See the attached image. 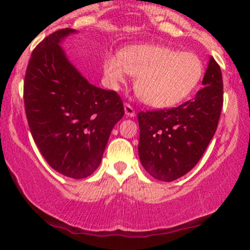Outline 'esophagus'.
<instances>
[{
    "mask_svg": "<svg viewBox=\"0 0 250 250\" xmlns=\"http://www.w3.org/2000/svg\"><path fill=\"white\" fill-rule=\"evenodd\" d=\"M125 113L128 117H134L135 109L133 108V105H130L129 103H125Z\"/></svg>",
    "mask_w": 250,
    "mask_h": 250,
    "instance_id": "esophagus-1",
    "label": "esophagus"
}]
</instances>
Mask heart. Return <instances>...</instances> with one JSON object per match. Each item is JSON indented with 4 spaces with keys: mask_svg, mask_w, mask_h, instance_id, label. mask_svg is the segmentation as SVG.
Returning a JSON list of instances; mask_svg holds the SVG:
<instances>
[{
    "mask_svg": "<svg viewBox=\"0 0 250 250\" xmlns=\"http://www.w3.org/2000/svg\"><path fill=\"white\" fill-rule=\"evenodd\" d=\"M205 64L194 51H177L162 45H133L123 49L120 57L107 56L103 74L108 85L116 88L128 74L136 76L135 90L147 104L157 108L173 107L197 88Z\"/></svg>",
    "mask_w": 250,
    "mask_h": 250,
    "instance_id": "obj_1",
    "label": "heart"
}]
</instances>
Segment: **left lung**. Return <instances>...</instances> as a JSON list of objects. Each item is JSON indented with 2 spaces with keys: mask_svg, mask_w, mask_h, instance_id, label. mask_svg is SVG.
Segmentation results:
<instances>
[{
  "mask_svg": "<svg viewBox=\"0 0 250 250\" xmlns=\"http://www.w3.org/2000/svg\"><path fill=\"white\" fill-rule=\"evenodd\" d=\"M202 84L179 107L137 114L140 161L154 179L170 182L187 174L213 139L223 104L222 73L213 57Z\"/></svg>",
  "mask_w": 250,
  "mask_h": 250,
  "instance_id": "left-lung-1",
  "label": "left lung"
}]
</instances>
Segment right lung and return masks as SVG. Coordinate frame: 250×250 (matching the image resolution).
<instances>
[{
  "mask_svg": "<svg viewBox=\"0 0 250 250\" xmlns=\"http://www.w3.org/2000/svg\"><path fill=\"white\" fill-rule=\"evenodd\" d=\"M73 33L57 30L34 49L23 99L30 133L48 165L64 176L84 179L101 163L125 109L116 91L90 84L67 59L60 43Z\"/></svg>",
  "mask_w": 250,
  "mask_h": 250,
  "instance_id": "1",
  "label": "right lung"
}]
</instances>
